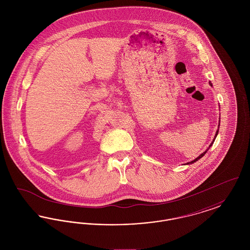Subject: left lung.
I'll return each instance as SVG.
<instances>
[{
	"instance_id": "8db88e82",
	"label": "left lung",
	"mask_w": 250,
	"mask_h": 250,
	"mask_svg": "<svg viewBox=\"0 0 250 250\" xmlns=\"http://www.w3.org/2000/svg\"><path fill=\"white\" fill-rule=\"evenodd\" d=\"M209 84H210V85H211V86H212V83H211V82H209ZM218 128H219V125H218ZM217 134H218V130L216 131V133H215V137H214V139H215V138H216V136H217ZM214 141H213V143H211V145H210V146H209V147H211V146H212V145H213V143H214ZM206 152H207V150H206V151H205V152H203V153H202V155H199V156H198V157H197V158H196V159H194V160H193V161H191V162H188V164H192V163H194V162H196V161H198V160H199V159H200V158H202V156H203V155H205V154H206Z\"/></svg>"
}]
</instances>
